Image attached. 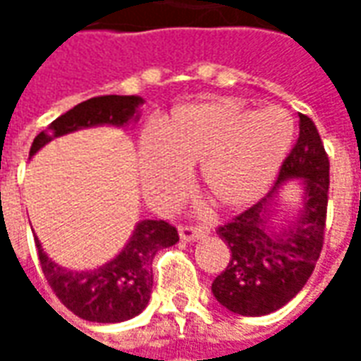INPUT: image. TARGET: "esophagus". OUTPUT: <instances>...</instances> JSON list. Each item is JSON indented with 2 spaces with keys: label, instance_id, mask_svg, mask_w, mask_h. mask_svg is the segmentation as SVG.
Masks as SVG:
<instances>
[{
  "label": "esophagus",
  "instance_id": "1",
  "mask_svg": "<svg viewBox=\"0 0 361 361\" xmlns=\"http://www.w3.org/2000/svg\"><path fill=\"white\" fill-rule=\"evenodd\" d=\"M209 234L207 228L201 226H180V238L183 242H199L201 238Z\"/></svg>",
  "mask_w": 361,
  "mask_h": 361
}]
</instances>
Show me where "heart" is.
Returning a JSON list of instances; mask_svg holds the SVG:
<instances>
[{"mask_svg": "<svg viewBox=\"0 0 361 361\" xmlns=\"http://www.w3.org/2000/svg\"><path fill=\"white\" fill-rule=\"evenodd\" d=\"M294 121L280 108L245 110L219 98L181 106L162 137L141 141V176L152 195L183 188L185 168L201 164L199 188L220 211H243L265 195L294 142Z\"/></svg>", "mask_w": 361, "mask_h": 361, "instance_id": "obj_1", "label": "heart"}]
</instances>
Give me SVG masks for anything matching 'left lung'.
I'll return each mask as SVG.
<instances>
[{"mask_svg": "<svg viewBox=\"0 0 361 361\" xmlns=\"http://www.w3.org/2000/svg\"><path fill=\"white\" fill-rule=\"evenodd\" d=\"M294 179L302 185V203L294 217L280 219L279 191ZM326 201L329 157L315 123L300 114V137L271 191L216 230L230 247V263L211 286L216 302L238 315L261 317L295 298L321 255Z\"/></svg>", "mask_w": 361, "mask_h": 361, "instance_id": "1", "label": "left lung"}]
</instances>
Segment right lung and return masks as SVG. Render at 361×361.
Masks as SVG:
<instances>
[{"label":"right lung","instance_id":"obj_1","mask_svg":"<svg viewBox=\"0 0 361 361\" xmlns=\"http://www.w3.org/2000/svg\"><path fill=\"white\" fill-rule=\"evenodd\" d=\"M141 96H96L77 104L36 135L32 158L56 137L96 126L127 127L139 119ZM178 230L164 220H141L116 257L90 271H73L54 263L35 235L40 267L48 284L67 310L92 323H121L139 315L152 292V259L158 251L178 243Z\"/></svg>","mask_w":361,"mask_h":361}]
</instances>
